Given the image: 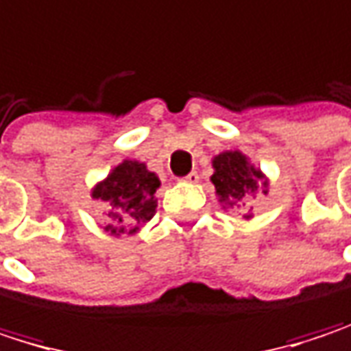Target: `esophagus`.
Listing matches in <instances>:
<instances>
[{
	"label": "esophagus",
	"mask_w": 351,
	"mask_h": 351,
	"mask_svg": "<svg viewBox=\"0 0 351 351\" xmlns=\"http://www.w3.org/2000/svg\"><path fill=\"white\" fill-rule=\"evenodd\" d=\"M184 182H188V184H197V182H199V176H197V171H190V173L184 178Z\"/></svg>",
	"instance_id": "1"
}]
</instances>
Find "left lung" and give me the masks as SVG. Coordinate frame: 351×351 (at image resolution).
Returning a JSON list of instances; mask_svg holds the SVG:
<instances>
[{"instance_id":"8db88e82","label":"left lung","mask_w":351,"mask_h":351,"mask_svg":"<svg viewBox=\"0 0 351 351\" xmlns=\"http://www.w3.org/2000/svg\"><path fill=\"white\" fill-rule=\"evenodd\" d=\"M212 165H214L212 184L216 188V196L220 202L228 206H242L258 190L267 194V182L263 171L250 165L246 155H242L241 152H224L216 155Z\"/></svg>"}]
</instances>
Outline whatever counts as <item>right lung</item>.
Here are the masks:
<instances>
[{"label": "right lung", "instance_id": "right-lung-1", "mask_svg": "<svg viewBox=\"0 0 351 351\" xmlns=\"http://www.w3.org/2000/svg\"><path fill=\"white\" fill-rule=\"evenodd\" d=\"M157 188L159 180L145 167V163L125 159L117 165L109 178L93 190V197L107 202L110 208L105 230L114 237L125 232L135 234L139 226L154 218Z\"/></svg>", "mask_w": 351, "mask_h": 351}]
</instances>
